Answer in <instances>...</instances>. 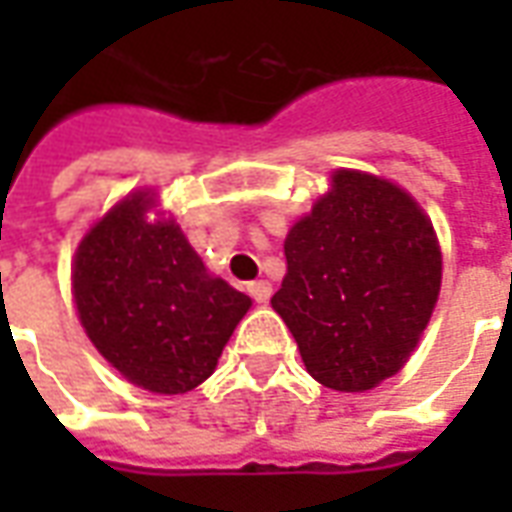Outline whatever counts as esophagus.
Masks as SVG:
<instances>
[{"label":"esophagus","mask_w":512,"mask_h":512,"mask_svg":"<svg viewBox=\"0 0 512 512\" xmlns=\"http://www.w3.org/2000/svg\"><path fill=\"white\" fill-rule=\"evenodd\" d=\"M246 290H249V296H252L257 304H266V301L271 299V282H266V279H255V282H249Z\"/></svg>","instance_id":"obj_1"}]
</instances>
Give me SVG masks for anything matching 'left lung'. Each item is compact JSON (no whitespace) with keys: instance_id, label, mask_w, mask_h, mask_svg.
<instances>
[{"instance_id":"left-lung-1","label":"left lung","mask_w":512,"mask_h":512,"mask_svg":"<svg viewBox=\"0 0 512 512\" xmlns=\"http://www.w3.org/2000/svg\"><path fill=\"white\" fill-rule=\"evenodd\" d=\"M285 260L271 307L318 384L367 392L403 370L441 290L439 235L403 186L334 169L285 235Z\"/></svg>"}]
</instances>
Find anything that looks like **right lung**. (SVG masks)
Here are the masks:
<instances>
[{
  "instance_id": "1",
  "label": "right lung",
  "mask_w": 512,
  "mask_h": 512,
  "mask_svg": "<svg viewBox=\"0 0 512 512\" xmlns=\"http://www.w3.org/2000/svg\"><path fill=\"white\" fill-rule=\"evenodd\" d=\"M76 315L128 384L183 395L213 376L252 299L211 274L156 189L98 216L71 263Z\"/></svg>"
}]
</instances>
